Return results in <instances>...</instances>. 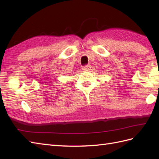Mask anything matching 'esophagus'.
<instances>
[{
  "label": "esophagus",
  "mask_w": 159,
  "mask_h": 159,
  "mask_svg": "<svg viewBox=\"0 0 159 159\" xmlns=\"http://www.w3.org/2000/svg\"><path fill=\"white\" fill-rule=\"evenodd\" d=\"M90 69H91L90 65H87V66H85L82 67V70L83 71H89Z\"/></svg>",
  "instance_id": "obj_1"
}]
</instances>
